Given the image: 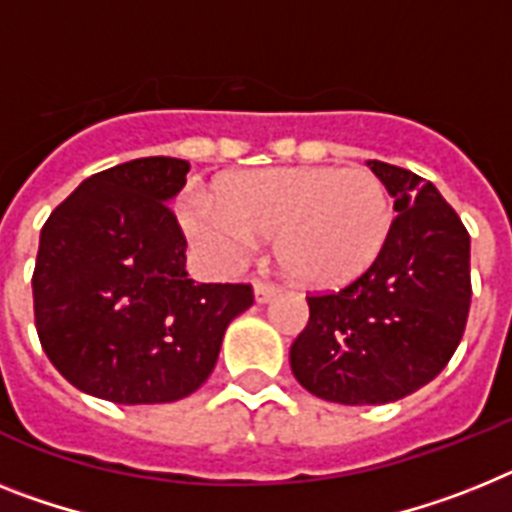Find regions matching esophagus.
I'll return each mask as SVG.
<instances>
[{"label":"esophagus","instance_id":"obj_1","mask_svg":"<svg viewBox=\"0 0 512 512\" xmlns=\"http://www.w3.org/2000/svg\"><path fill=\"white\" fill-rule=\"evenodd\" d=\"M276 286H273V283H268V281H255V302L257 304H265V302H270V299H273V296H276Z\"/></svg>","mask_w":512,"mask_h":512}]
</instances>
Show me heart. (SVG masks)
<instances>
[{
    "label": "heart",
    "mask_w": 512,
    "mask_h": 512,
    "mask_svg": "<svg viewBox=\"0 0 512 512\" xmlns=\"http://www.w3.org/2000/svg\"><path fill=\"white\" fill-rule=\"evenodd\" d=\"M182 221L218 268H236L260 236L276 234L286 276L333 289L380 257L393 205L380 176L367 169L281 166L226 176L218 197L192 192L182 200Z\"/></svg>",
    "instance_id": "b5f03b06"
}]
</instances>
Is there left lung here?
Masks as SVG:
<instances>
[{"label":"left lung","mask_w":512,"mask_h":512,"mask_svg":"<svg viewBox=\"0 0 512 512\" xmlns=\"http://www.w3.org/2000/svg\"><path fill=\"white\" fill-rule=\"evenodd\" d=\"M398 213L380 257L336 294L307 296L291 372L322 401L377 406L435 380L471 307V239L458 213L414 171L367 161Z\"/></svg>","instance_id":"left-lung-1"}]
</instances>
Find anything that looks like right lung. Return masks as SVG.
Segmentation results:
<instances>
[{
	"label": "right lung",
	"mask_w": 512,
	"mask_h": 512,
	"mask_svg": "<svg viewBox=\"0 0 512 512\" xmlns=\"http://www.w3.org/2000/svg\"><path fill=\"white\" fill-rule=\"evenodd\" d=\"M190 163L153 156L88 176L41 229L36 330L49 362L103 401L171 403L210 377L249 283L187 278L169 203Z\"/></svg>",
	"instance_id": "obj_1"
}]
</instances>
